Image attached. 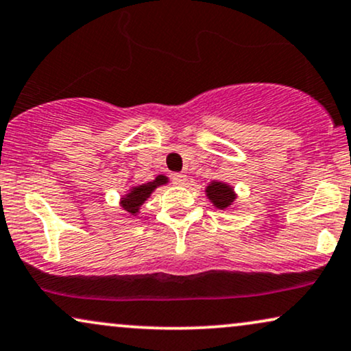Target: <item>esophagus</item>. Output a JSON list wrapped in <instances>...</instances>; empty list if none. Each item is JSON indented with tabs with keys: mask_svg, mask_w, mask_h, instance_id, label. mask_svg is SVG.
<instances>
[{
	"mask_svg": "<svg viewBox=\"0 0 351 351\" xmlns=\"http://www.w3.org/2000/svg\"><path fill=\"white\" fill-rule=\"evenodd\" d=\"M172 184L176 185H185L186 184V176L185 174H172Z\"/></svg>",
	"mask_w": 351,
	"mask_h": 351,
	"instance_id": "obj_1",
	"label": "esophagus"
}]
</instances>
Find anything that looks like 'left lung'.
<instances>
[{
	"instance_id": "1",
	"label": "left lung",
	"mask_w": 351,
	"mask_h": 351,
	"mask_svg": "<svg viewBox=\"0 0 351 351\" xmlns=\"http://www.w3.org/2000/svg\"><path fill=\"white\" fill-rule=\"evenodd\" d=\"M204 193H206L209 202L213 203V206L217 209H222V211H224V209H229L237 199L234 186L221 180L209 182L206 189H204Z\"/></svg>"
}]
</instances>
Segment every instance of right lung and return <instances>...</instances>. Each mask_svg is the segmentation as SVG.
I'll list each match as a JSON object with an SVG mask.
<instances>
[{"instance_id":"add662e5","label":"right lung","mask_w":351,"mask_h":351,"mask_svg":"<svg viewBox=\"0 0 351 351\" xmlns=\"http://www.w3.org/2000/svg\"><path fill=\"white\" fill-rule=\"evenodd\" d=\"M169 179H167L166 176H158L156 179L152 180V182H147V184H142V185H134L130 186L129 192H127L124 197L121 198V208L124 209L125 213H129L130 216H136L138 215L140 208H142V204L147 202V199L152 197V193L154 190L158 189V186L161 185H166Z\"/></svg>"}]
</instances>
